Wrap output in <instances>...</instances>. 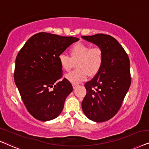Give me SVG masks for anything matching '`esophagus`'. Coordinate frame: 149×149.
Wrapping results in <instances>:
<instances>
[{
  "mask_svg": "<svg viewBox=\"0 0 149 149\" xmlns=\"http://www.w3.org/2000/svg\"><path fill=\"white\" fill-rule=\"evenodd\" d=\"M73 88H74V89H75V88L77 86V84H73Z\"/></svg>",
  "mask_w": 149,
  "mask_h": 149,
  "instance_id": "esophagus-1",
  "label": "esophagus"
}]
</instances>
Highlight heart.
Instances as JSON below:
<instances>
[{
    "label": "heart",
    "instance_id": "1",
    "mask_svg": "<svg viewBox=\"0 0 149 149\" xmlns=\"http://www.w3.org/2000/svg\"><path fill=\"white\" fill-rule=\"evenodd\" d=\"M70 57L61 54L58 63L65 72H70L75 65L77 70L65 75V79L73 84L85 80L88 75L94 76L99 72L103 61V54L99 48H92L85 44H77L69 51Z\"/></svg>",
    "mask_w": 149,
    "mask_h": 149
}]
</instances>
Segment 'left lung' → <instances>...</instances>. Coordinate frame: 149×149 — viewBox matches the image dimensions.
<instances>
[{
	"instance_id": "obj_1",
	"label": "left lung",
	"mask_w": 149,
	"mask_h": 149,
	"mask_svg": "<svg viewBox=\"0 0 149 149\" xmlns=\"http://www.w3.org/2000/svg\"><path fill=\"white\" fill-rule=\"evenodd\" d=\"M81 38L96 45L103 54L99 72L85 84L87 92L81 107L89 119L103 122L117 113L130 86V60L118 41L109 35L97 33Z\"/></svg>"
}]
</instances>
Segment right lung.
I'll return each instance as SVG.
<instances>
[{"mask_svg": "<svg viewBox=\"0 0 149 149\" xmlns=\"http://www.w3.org/2000/svg\"><path fill=\"white\" fill-rule=\"evenodd\" d=\"M79 38L40 32L26 42L15 60L14 79L29 113L47 121L62 112L73 87L68 79L58 81L62 69L58 56Z\"/></svg>", "mask_w": 149, "mask_h": 149, "instance_id": "1", "label": "right lung"}]
</instances>
